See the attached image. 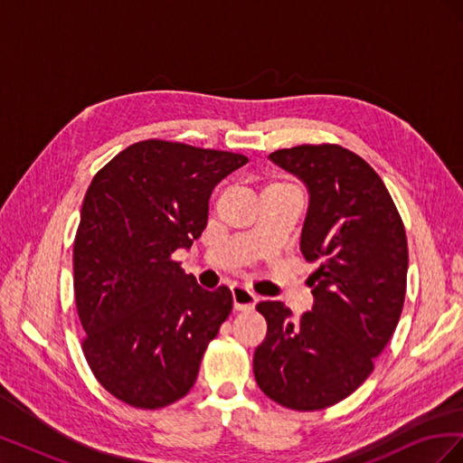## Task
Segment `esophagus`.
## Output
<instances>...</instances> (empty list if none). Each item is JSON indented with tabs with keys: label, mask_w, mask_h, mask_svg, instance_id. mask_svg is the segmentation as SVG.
I'll use <instances>...</instances> for the list:
<instances>
[{
	"label": "esophagus",
	"mask_w": 463,
	"mask_h": 463,
	"mask_svg": "<svg viewBox=\"0 0 463 463\" xmlns=\"http://www.w3.org/2000/svg\"><path fill=\"white\" fill-rule=\"evenodd\" d=\"M232 296H233V305L237 311H247V309H253L257 305L259 298L253 289H249L247 286L241 284H233L232 286Z\"/></svg>",
	"instance_id": "obj_1"
}]
</instances>
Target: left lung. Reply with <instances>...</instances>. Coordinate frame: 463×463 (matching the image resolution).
<instances>
[{"label":"left lung","instance_id":"1","mask_svg":"<svg viewBox=\"0 0 463 463\" xmlns=\"http://www.w3.org/2000/svg\"><path fill=\"white\" fill-rule=\"evenodd\" d=\"M276 165L301 179L309 208L301 232L313 309L299 320L282 301H262L266 338L255 349L259 388L298 411L325 410L374 369L403 309L408 240L383 179L340 145L276 150Z\"/></svg>","mask_w":463,"mask_h":463}]
</instances>
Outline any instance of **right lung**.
Here are the masks:
<instances>
[{"instance_id": "right-lung-1", "label": "right lung", "mask_w": 463, "mask_h": 463, "mask_svg": "<svg viewBox=\"0 0 463 463\" xmlns=\"http://www.w3.org/2000/svg\"><path fill=\"white\" fill-rule=\"evenodd\" d=\"M247 162L150 138L111 158L85 194L73 245L82 352L98 383L133 408L184 398L232 313L230 288H201L172 255L199 240L213 189Z\"/></svg>"}]
</instances>
